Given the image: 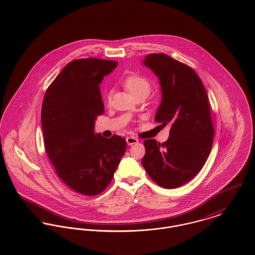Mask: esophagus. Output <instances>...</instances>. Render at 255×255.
<instances>
[{"label":"esophagus","instance_id":"obj_1","mask_svg":"<svg viewBox=\"0 0 255 255\" xmlns=\"http://www.w3.org/2000/svg\"><path fill=\"white\" fill-rule=\"evenodd\" d=\"M126 141H127V143H128L129 145H132V144H134V143L139 142V140L136 139V138H134V137H127V138H126Z\"/></svg>","mask_w":255,"mask_h":255}]
</instances>
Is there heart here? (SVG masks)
I'll return each instance as SVG.
<instances>
[{
	"instance_id": "obj_1",
	"label": "heart",
	"mask_w": 255,
	"mask_h": 255,
	"mask_svg": "<svg viewBox=\"0 0 255 255\" xmlns=\"http://www.w3.org/2000/svg\"><path fill=\"white\" fill-rule=\"evenodd\" d=\"M122 85L124 86L135 98L138 96H147L150 92V88L151 84L149 82V80L142 76L141 74H137V73H133L130 74L128 76H126L123 81H122ZM106 101L110 102L111 101V94L107 93L106 96Z\"/></svg>"
}]
</instances>
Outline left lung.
<instances>
[{"label":"left lung","mask_w":255,"mask_h":255,"mask_svg":"<svg viewBox=\"0 0 255 255\" xmlns=\"http://www.w3.org/2000/svg\"><path fill=\"white\" fill-rule=\"evenodd\" d=\"M143 64L159 78L161 104L154 121L169 125L168 140L143 141L141 164L158 186L175 189L191 181L211 150L214 128L206 90L197 72L165 54H150Z\"/></svg>","instance_id":"obj_1"}]
</instances>
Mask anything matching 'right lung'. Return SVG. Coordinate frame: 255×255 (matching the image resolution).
Returning <instances> with one entry per match:
<instances>
[{
    "label": "right lung",
    "mask_w": 255,
    "mask_h": 255,
    "mask_svg": "<svg viewBox=\"0 0 255 255\" xmlns=\"http://www.w3.org/2000/svg\"><path fill=\"white\" fill-rule=\"evenodd\" d=\"M117 64L94 57L72 60L43 100L41 120L49 159L63 183L84 196L107 189L126 150L124 138L94 133L95 119L105 112L99 85Z\"/></svg>",
    "instance_id": "add662e5"
}]
</instances>
